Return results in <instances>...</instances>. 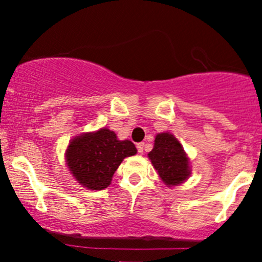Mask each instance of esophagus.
Returning <instances> with one entry per match:
<instances>
[{"mask_svg": "<svg viewBox=\"0 0 262 262\" xmlns=\"http://www.w3.org/2000/svg\"><path fill=\"white\" fill-rule=\"evenodd\" d=\"M137 149L139 154H143L144 152V143H138L137 144Z\"/></svg>", "mask_w": 262, "mask_h": 262, "instance_id": "obj_1", "label": "esophagus"}]
</instances>
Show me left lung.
<instances>
[{
	"instance_id": "1",
	"label": "left lung",
	"mask_w": 262,
	"mask_h": 262,
	"mask_svg": "<svg viewBox=\"0 0 262 262\" xmlns=\"http://www.w3.org/2000/svg\"><path fill=\"white\" fill-rule=\"evenodd\" d=\"M154 169L167 187L177 186L189 177L188 156L181 143L170 133H159L154 148L148 154Z\"/></svg>"
}]
</instances>
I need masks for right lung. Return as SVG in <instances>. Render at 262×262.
<instances>
[{
    "mask_svg": "<svg viewBox=\"0 0 262 262\" xmlns=\"http://www.w3.org/2000/svg\"><path fill=\"white\" fill-rule=\"evenodd\" d=\"M137 154L130 140H118L107 128L75 137L65 152L66 164L77 182L95 191L107 188L112 177L128 156Z\"/></svg>",
    "mask_w": 262,
    "mask_h": 262,
    "instance_id": "right-lung-1",
    "label": "right lung"
}]
</instances>
